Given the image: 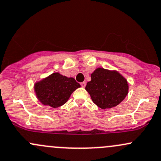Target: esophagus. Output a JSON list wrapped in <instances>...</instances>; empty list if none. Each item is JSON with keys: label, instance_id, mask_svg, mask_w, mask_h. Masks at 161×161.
<instances>
[{"label": "esophagus", "instance_id": "1", "mask_svg": "<svg viewBox=\"0 0 161 161\" xmlns=\"http://www.w3.org/2000/svg\"><path fill=\"white\" fill-rule=\"evenodd\" d=\"M80 85H81V86H82V87H85V86H86V82H82V83H80Z\"/></svg>", "mask_w": 161, "mask_h": 161}]
</instances>
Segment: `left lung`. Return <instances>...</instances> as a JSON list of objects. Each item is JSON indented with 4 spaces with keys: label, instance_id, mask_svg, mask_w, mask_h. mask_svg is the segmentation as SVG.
Here are the masks:
<instances>
[{
    "label": "left lung",
    "instance_id": "8db88e82",
    "mask_svg": "<svg viewBox=\"0 0 161 161\" xmlns=\"http://www.w3.org/2000/svg\"><path fill=\"white\" fill-rule=\"evenodd\" d=\"M85 89L93 102L105 109L115 107L125 98L129 84L118 71L99 68L91 74V80Z\"/></svg>",
    "mask_w": 161,
    "mask_h": 161
}]
</instances>
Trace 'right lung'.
Wrapping results in <instances>:
<instances>
[{
	"label": "right lung",
	"instance_id": "1",
	"mask_svg": "<svg viewBox=\"0 0 161 161\" xmlns=\"http://www.w3.org/2000/svg\"><path fill=\"white\" fill-rule=\"evenodd\" d=\"M80 85L73 77H67L59 73H53L46 78L36 83V94L42 104L58 108L64 105L70 96Z\"/></svg>",
	"mask_w": 161,
	"mask_h": 161
}]
</instances>
